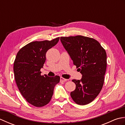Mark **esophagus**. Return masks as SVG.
<instances>
[{
	"label": "esophagus",
	"mask_w": 125,
	"mask_h": 125,
	"mask_svg": "<svg viewBox=\"0 0 125 125\" xmlns=\"http://www.w3.org/2000/svg\"><path fill=\"white\" fill-rule=\"evenodd\" d=\"M67 81V79L64 78L62 77H61L60 78V82H66Z\"/></svg>",
	"instance_id": "34e87169"
}]
</instances>
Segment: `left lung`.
<instances>
[{"label":"left lung","instance_id":"obj_1","mask_svg":"<svg viewBox=\"0 0 125 125\" xmlns=\"http://www.w3.org/2000/svg\"><path fill=\"white\" fill-rule=\"evenodd\" d=\"M60 40L82 75L81 80H72L76 89L71 92V97L78 105L88 104L97 97L103 86L106 52L99 42L89 37L62 36Z\"/></svg>","mask_w":125,"mask_h":125}]
</instances>
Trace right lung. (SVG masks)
I'll return each mask as SVG.
<instances>
[{
	"instance_id": "obj_1",
	"label": "right lung",
	"mask_w": 125,
	"mask_h": 125,
	"mask_svg": "<svg viewBox=\"0 0 125 125\" xmlns=\"http://www.w3.org/2000/svg\"><path fill=\"white\" fill-rule=\"evenodd\" d=\"M34 41L21 48L14 62V78L19 90L28 103L35 107H42L49 103L56 84L60 77L41 75V68L46 61V54L59 41Z\"/></svg>"
}]
</instances>
